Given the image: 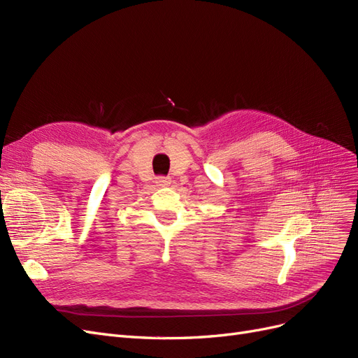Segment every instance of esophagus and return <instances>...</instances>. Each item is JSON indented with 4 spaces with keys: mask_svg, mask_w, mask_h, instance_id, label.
Masks as SVG:
<instances>
[{
    "mask_svg": "<svg viewBox=\"0 0 358 358\" xmlns=\"http://www.w3.org/2000/svg\"><path fill=\"white\" fill-rule=\"evenodd\" d=\"M155 183H157L158 187H169L170 183H171V179H170V178H164V176H161V178H157Z\"/></svg>",
    "mask_w": 358,
    "mask_h": 358,
    "instance_id": "34e87169",
    "label": "esophagus"
}]
</instances>
